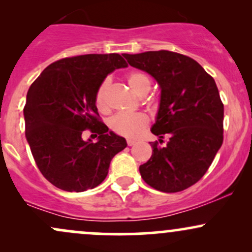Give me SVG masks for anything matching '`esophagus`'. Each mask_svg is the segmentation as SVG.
<instances>
[{"label":"esophagus","instance_id":"1","mask_svg":"<svg viewBox=\"0 0 252 252\" xmlns=\"http://www.w3.org/2000/svg\"><path fill=\"white\" fill-rule=\"evenodd\" d=\"M126 143H128L129 147H131V146H134L136 142H135V141H132V140H126Z\"/></svg>","mask_w":252,"mask_h":252}]
</instances>
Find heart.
I'll use <instances>...</instances> for the list:
<instances>
[{"instance_id": "obj_1", "label": "heart", "mask_w": 252, "mask_h": 252, "mask_svg": "<svg viewBox=\"0 0 252 252\" xmlns=\"http://www.w3.org/2000/svg\"><path fill=\"white\" fill-rule=\"evenodd\" d=\"M126 83L130 86V89L138 96L143 97L149 92L152 82L148 74L141 71H132L126 74ZM109 82L104 80L98 86L96 94H94V103L98 111L105 112L109 111V102L106 97L108 92ZM149 118L143 112H136V114H117L110 120V128L116 134L124 136L128 138H137L142 135L143 130L148 126Z\"/></svg>"}]
</instances>
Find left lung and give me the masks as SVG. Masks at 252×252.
Returning a JSON list of instances; mask_svg holds the SVG:
<instances>
[{
	"instance_id": "obj_1",
	"label": "left lung",
	"mask_w": 252,
	"mask_h": 252,
	"mask_svg": "<svg viewBox=\"0 0 252 252\" xmlns=\"http://www.w3.org/2000/svg\"><path fill=\"white\" fill-rule=\"evenodd\" d=\"M132 67L149 73L161 89L152 132L153 154L140 166L153 189L175 193L204 176L222 144L224 105L215 79L192 58L170 51L123 54ZM169 142L161 146L163 137Z\"/></svg>"
}]
</instances>
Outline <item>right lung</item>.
Segmentation results:
<instances>
[{"mask_svg": "<svg viewBox=\"0 0 252 252\" xmlns=\"http://www.w3.org/2000/svg\"><path fill=\"white\" fill-rule=\"evenodd\" d=\"M124 57V56H123ZM122 56L85 54L51 63L31 85L24 115L26 138L41 174L67 192H84L102 184L112 158L126 147V138L109 131L94 103L98 86ZM98 135L84 141V129Z\"/></svg>", "mask_w": 252, "mask_h": 252, "instance_id": "right-lung-1", "label": "right lung"}]
</instances>
